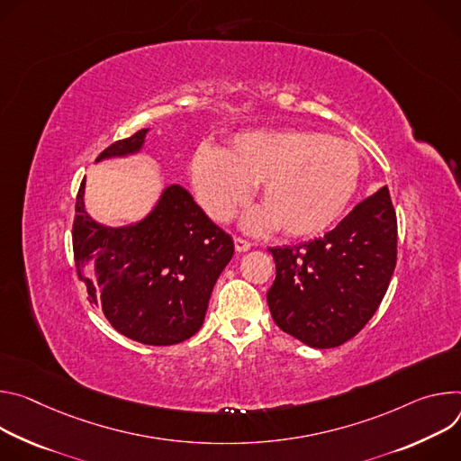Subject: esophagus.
Returning <instances> with one entry per match:
<instances>
[{"label": "esophagus", "instance_id": "obj_1", "mask_svg": "<svg viewBox=\"0 0 461 461\" xmlns=\"http://www.w3.org/2000/svg\"><path fill=\"white\" fill-rule=\"evenodd\" d=\"M234 247H236V250H238V252H247V250L250 249V243H249L247 240H243V238L236 236V238H234Z\"/></svg>", "mask_w": 461, "mask_h": 461}]
</instances>
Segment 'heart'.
Segmentation results:
<instances>
[{
    "label": "heart",
    "instance_id": "1",
    "mask_svg": "<svg viewBox=\"0 0 461 461\" xmlns=\"http://www.w3.org/2000/svg\"><path fill=\"white\" fill-rule=\"evenodd\" d=\"M363 156L353 142L315 130L284 128L238 133L227 149L201 148L190 163L197 199L218 221H229L260 183L264 207L249 229L278 225L308 238L330 229L359 188Z\"/></svg>",
    "mask_w": 461,
    "mask_h": 461
}]
</instances>
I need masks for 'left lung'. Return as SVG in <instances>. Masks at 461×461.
I'll use <instances>...</instances> for the list:
<instances>
[{
	"mask_svg": "<svg viewBox=\"0 0 461 461\" xmlns=\"http://www.w3.org/2000/svg\"><path fill=\"white\" fill-rule=\"evenodd\" d=\"M276 278L267 303L276 326L312 348H337L377 312L397 260L388 186L361 201L322 238L269 249Z\"/></svg>",
	"mask_w": 461,
	"mask_h": 461,
	"instance_id": "left-lung-1",
	"label": "left lung"
}]
</instances>
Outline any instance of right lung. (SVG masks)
<instances>
[{
	"label": "right lung",
	"instance_id": "1",
	"mask_svg": "<svg viewBox=\"0 0 461 461\" xmlns=\"http://www.w3.org/2000/svg\"><path fill=\"white\" fill-rule=\"evenodd\" d=\"M146 130L117 140L96 161L140 151ZM82 181L75 204L73 252L89 302L124 337L170 346L195 335L216 280L234 254L232 238L170 185L139 223L106 227L86 211Z\"/></svg>",
	"mask_w": 461,
	"mask_h": 461
}]
</instances>
